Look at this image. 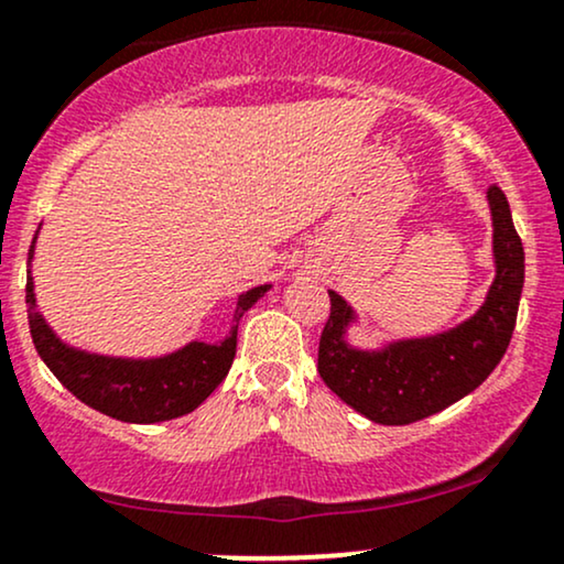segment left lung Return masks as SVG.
<instances>
[{"instance_id": "1", "label": "left lung", "mask_w": 564, "mask_h": 564, "mask_svg": "<svg viewBox=\"0 0 564 564\" xmlns=\"http://www.w3.org/2000/svg\"><path fill=\"white\" fill-rule=\"evenodd\" d=\"M491 213L494 281L480 307L454 328L429 336L389 338L372 349L355 347L349 330L359 315L334 289L321 336L317 372L359 415L381 425H406L459 402L491 376L505 357L518 321L525 252L512 226L510 202L499 186L486 192Z\"/></svg>"}]
</instances>
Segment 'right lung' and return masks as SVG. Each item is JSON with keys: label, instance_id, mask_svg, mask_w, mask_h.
I'll return each mask as SVG.
<instances>
[{"label": "right lung", "instance_id": "add662e5", "mask_svg": "<svg viewBox=\"0 0 564 564\" xmlns=\"http://www.w3.org/2000/svg\"><path fill=\"white\" fill-rule=\"evenodd\" d=\"M39 230L29 249V283H25L33 347L73 397L101 415L123 420V423L152 425L194 412L223 383L234 365L236 334H239L243 312L252 310L273 289V283H262L239 294L234 325L220 341H205L196 336L183 347L154 357L99 355V351L73 347L65 338H59L39 310L36 283L31 273Z\"/></svg>", "mask_w": 564, "mask_h": 564}]
</instances>
